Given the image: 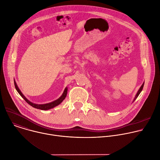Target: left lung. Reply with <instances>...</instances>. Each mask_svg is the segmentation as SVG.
<instances>
[{
	"instance_id": "obj_1",
	"label": "left lung",
	"mask_w": 160,
	"mask_h": 160,
	"mask_svg": "<svg viewBox=\"0 0 160 160\" xmlns=\"http://www.w3.org/2000/svg\"><path fill=\"white\" fill-rule=\"evenodd\" d=\"M144 82L142 83V85H141V87L139 89L138 93H137V94H136V96H135V98H134V99H133V101H134L137 98H138V97L139 96V95L140 93L141 92V91H142V88H143V87H144Z\"/></svg>"
}]
</instances>
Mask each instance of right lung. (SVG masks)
<instances>
[{"label": "right lung", "instance_id": "add662e5", "mask_svg": "<svg viewBox=\"0 0 160 160\" xmlns=\"http://www.w3.org/2000/svg\"><path fill=\"white\" fill-rule=\"evenodd\" d=\"M14 86H15V88L16 89V90L18 91V92L20 94V96L23 98L25 99V101L28 103L29 104L30 106H32V107L35 108H37V109H42V110H48V109H50L51 108H53L56 106H57L58 105L60 104L62 101L63 100L65 99L66 96V94H67V92H68V88L67 87L65 88L64 92L62 94V96L59 98L57 100L53 101V102H49V103H47V104H35V103H33L32 102H30V101H28L26 97H25V96L22 94V92H21V90H19V88H18L15 80H14Z\"/></svg>", "mask_w": 160, "mask_h": 160}]
</instances>
